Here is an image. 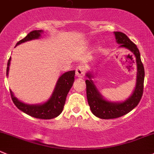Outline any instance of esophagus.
I'll list each match as a JSON object with an SVG mask.
<instances>
[{
	"mask_svg": "<svg viewBox=\"0 0 154 154\" xmlns=\"http://www.w3.org/2000/svg\"><path fill=\"white\" fill-rule=\"evenodd\" d=\"M84 72V68L82 66H78L76 69V76L77 77H83Z\"/></svg>",
	"mask_w": 154,
	"mask_h": 154,
	"instance_id": "esophagus-1",
	"label": "esophagus"
}]
</instances>
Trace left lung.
Listing matches in <instances>:
<instances>
[{
    "mask_svg": "<svg viewBox=\"0 0 154 154\" xmlns=\"http://www.w3.org/2000/svg\"><path fill=\"white\" fill-rule=\"evenodd\" d=\"M114 35L117 43L120 44V47L128 49L135 56L137 66L136 83L132 95L127 99L121 102H113L105 99L100 93L92 80L94 76L93 74H92V71H88L86 73V76L88 77V80H86L88 104L91 111L95 117L104 120L122 117L133 110L139 103L144 89V68L137 46L123 33L115 31Z\"/></svg>",
    "mask_w": 154,
    "mask_h": 154,
    "instance_id": "1",
    "label": "left lung"
}]
</instances>
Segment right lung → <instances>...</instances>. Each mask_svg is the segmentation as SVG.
Instances as JSON below:
<instances>
[{
    "label": "right lung",
    "instance_id": "add662e5",
    "mask_svg": "<svg viewBox=\"0 0 154 154\" xmlns=\"http://www.w3.org/2000/svg\"><path fill=\"white\" fill-rule=\"evenodd\" d=\"M43 33H44L43 30H34L31 31L25 38L19 41L16 44V47L27 41L39 39ZM10 61H11V57L9 59L7 62V76H8L9 74ZM74 75H75V71H67L62 74L58 79L52 95L47 101L42 104H29L22 102L15 96L11 89H10L12 100L15 105L19 110L31 117L38 119H44V120H50L55 118L58 117L63 110L67 95L74 83Z\"/></svg>",
    "mask_w": 154,
    "mask_h": 154
}]
</instances>
